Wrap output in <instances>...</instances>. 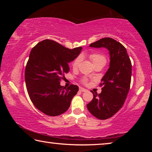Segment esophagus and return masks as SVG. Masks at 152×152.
I'll list each match as a JSON object with an SVG mask.
<instances>
[{"mask_svg": "<svg viewBox=\"0 0 152 152\" xmlns=\"http://www.w3.org/2000/svg\"><path fill=\"white\" fill-rule=\"evenodd\" d=\"M79 91H81V92H86V91H87V90L84 89V88H80Z\"/></svg>", "mask_w": 152, "mask_h": 152, "instance_id": "1", "label": "esophagus"}]
</instances>
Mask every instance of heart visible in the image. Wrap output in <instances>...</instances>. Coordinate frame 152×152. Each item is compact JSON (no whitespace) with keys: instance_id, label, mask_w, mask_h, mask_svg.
Returning <instances> with one entry per match:
<instances>
[{"instance_id":"obj_1","label":"heart","mask_w":152,"mask_h":152,"mask_svg":"<svg viewBox=\"0 0 152 152\" xmlns=\"http://www.w3.org/2000/svg\"><path fill=\"white\" fill-rule=\"evenodd\" d=\"M90 59H91L92 64L93 65L95 66L96 64H104L105 65V64L107 62V58L105 56L102 54V53H93L90 54L89 56ZM81 61V56H78L75 60L73 61L72 62V68L74 69H76L78 67ZM83 82L84 84L87 83V80L86 79H84L83 80Z\"/></svg>"}]
</instances>
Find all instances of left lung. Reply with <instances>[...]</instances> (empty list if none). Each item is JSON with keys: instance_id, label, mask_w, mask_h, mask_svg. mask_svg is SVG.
I'll return each instance as SVG.
<instances>
[{"instance_id": "obj_1", "label": "left lung", "mask_w": 152, "mask_h": 152, "mask_svg": "<svg viewBox=\"0 0 152 152\" xmlns=\"http://www.w3.org/2000/svg\"><path fill=\"white\" fill-rule=\"evenodd\" d=\"M91 48H104L109 51L110 64L100 85L102 91L93 93V99L86 105L91 114L101 120L113 117L123 107L130 88L132 62L126 48L110 37L92 43Z\"/></svg>"}]
</instances>
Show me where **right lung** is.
Returning <instances> with one entry per match:
<instances>
[{
    "mask_svg": "<svg viewBox=\"0 0 152 152\" xmlns=\"http://www.w3.org/2000/svg\"><path fill=\"white\" fill-rule=\"evenodd\" d=\"M82 47L70 50L50 39L40 42L31 51L25 71V84L31 101L38 110L48 115L65 113L78 91L74 84L66 88L60 85L68 63L80 54Z\"/></svg>",
    "mask_w": 152,
    "mask_h": 152,
    "instance_id": "add662e5",
    "label": "right lung"
}]
</instances>
